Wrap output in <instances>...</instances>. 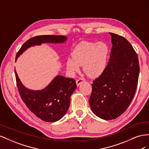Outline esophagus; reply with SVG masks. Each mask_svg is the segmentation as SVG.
Instances as JSON below:
<instances>
[{
	"label": "esophagus",
	"mask_w": 149,
	"mask_h": 149,
	"mask_svg": "<svg viewBox=\"0 0 149 149\" xmlns=\"http://www.w3.org/2000/svg\"><path fill=\"white\" fill-rule=\"evenodd\" d=\"M84 81V79L83 78H79L78 79L76 80V85H77V86H79L81 84V83H82Z\"/></svg>",
	"instance_id": "obj_1"
}]
</instances>
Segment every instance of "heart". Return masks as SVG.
<instances>
[{"instance_id": "obj_1", "label": "heart", "mask_w": 149, "mask_h": 149, "mask_svg": "<svg viewBox=\"0 0 149 149\" xmlns=\"http://www.w3.org/2000/svg\"><path fill=\"white\" fill-rule=\"evenodd\" d=\"M108 52L109 49L104 42H81L72 51V58H67V70L74 73L83 66L86 75L89 78H97L106 68Z\"/></svg>"}]
</instances>
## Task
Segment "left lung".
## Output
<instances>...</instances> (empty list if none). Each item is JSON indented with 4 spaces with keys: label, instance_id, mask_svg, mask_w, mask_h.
<instances>
[{
    "label": "left lung",
    "instance_id": "obj_1",
    "mask_svg": "<svg viewBox=\"0 0 149 149\" xmlns=\"http://www.w3.org/2000/svg\"><path fill=\"white\" fill-rule=\"evenodd\" d=\"M112 44L103 73L93 81L89 105L102 119L118 118L127 109L136 93L139 75L136 52L124 37L109 33Z\"/></svg>",
    "mask_w": 149,
    "mask_h": 149
}]
</instances>
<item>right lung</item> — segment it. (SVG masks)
<instances>
[{
    "label": "right lung",
    "instance_id": "right-lung-1",
    "mask_svg": "<svg viewBox=\"0 0 149 149\" xmlns=\"http://www.w3.org/2000/svg\"><path fill=\"white\" fill-rule=\"evenodd\" d=\"M67 37L62 35H40L27 40L18 52L15 60L31 47L42 43H63ZM16 81L22 100L38 118L48 123L61 119L68 110L70 99L76 88V81L57 75L48 86L41 90H32L22 83L15 68Z\"/></svg>",
    "mask_w": 149,
    "mask_h": 149
}]
</instances>
